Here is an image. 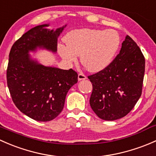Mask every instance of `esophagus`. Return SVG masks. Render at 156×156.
Wrapping results in <instances>:
<instances>
[{"label": "esophagus", "instance_id": "obj_1", "mask_svg": "<svg viewBox=\"0 0 156 156\" xmlns=\"http://www.w3.org/2000/svg\"><path fill=\"white\" fill-rule=\"evenodd\" d=\"M87 77H86V76L85 74H83V73H80L78 74V80L79 81H80V80H86Z\"/></svg>", "mask_w": 156, "mask_h": 156}]
</instances>
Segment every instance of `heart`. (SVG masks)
Instances as JSON below:
<instances>
[{
  "label": "heart",
  "mask_w": 156,
  "mask_h": 156,
  "mask_svg": "<svg viewBox=\"0 0 156 156\" xmlns=\"http://www.w3.org/2000/svg\"><path fill=\"white\" fill-rule=\"evenodd\" d=\"M65 43H59L58 51L67 63H73L80 55V62L90 72L98 73L113 61L120 46V37L113 29L80 28L69 32Z\"/></svg>",
  "instance_id": "1"
}]
</instances>
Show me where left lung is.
I'll list each match as a JSON object with an SVG mask.
<instances>
[{
  "label": "left lung",
  "instance_id": "8db88e82",
  "mask_svg": "<svg viewBox=\"0 0 156 156\" xmlns=\"http://www.w3.org/2000/svg\"><path fill=\"white\" fill-rule=\"evenodd\" d=\"M145 58L128 35L119 53L104 70L88 76L92 83L90 106L101 119L113 121L129 113L141 96Z\"/></svg>",
  "mask_w": 156,
  "mask_h": 156
}]
</instances>
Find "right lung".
<instances>
[{"label":"right lung","instance_id":"1","mask_svg":"<svg viewBox=\"0 0 156 156\" xmlns=\"http://www.w3.org/2000/svg\"><path fill=\"white\" fill-rule=\"evenodd\" d=\"M49 24L30 29L14 43L9 55L6 80L12 101L25 115L39 122L54 119L62 111L76 72L44 66L30 52L38 49L57 52L58 38L67 25L50 30Z\"/></svg>","mask_w":156,"mask_h":156}]
</instances>
